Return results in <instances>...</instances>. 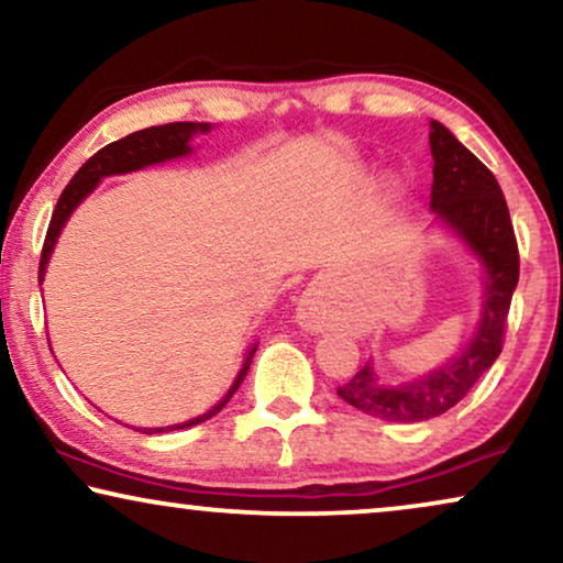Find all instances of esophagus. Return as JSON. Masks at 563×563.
<instances>
[{"mask_svg":"<svg viewBox=\"0 0 563 563\" xmlns=\"http://www.w3.org/2000/svg\"><path fill=\"white\" fill-rule=\"evenodd\" d=\"M335 320L333 305H328L325 291L322 289H310L305 291L302 299L297 302V322L310 333H320L325 330L330 322Z\"/></svg>","mask_w":563,"mask_h":563,"instance_id":"1","label":"esophagus"}]
</instances>
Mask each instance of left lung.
<instances>
[{
  "instance_id": "1",
  "label": "left lung",
  "mask_w": 563,
  "mask_h": 563,
  "mask_svg": "<svg viewBox=\"0 0 563 563\" xmlns=\"http://www.w3.org/2000/svg\"><path fill=\"white\" fill-rule=\"evenodd\" d=\"M433 189L430 210L435 225L451 233L482 272L479 320L456 356L407 382L387 384L372 361L338 387V397L364 415L387 422H422L438 418L464 399L499 351L520 258L510 212L495 174L438 120H430Z\"/></svg>"
}]
</instances>
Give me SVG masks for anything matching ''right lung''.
<instances>
[{
  "instance_id": "right-lung-1",
  "label": "right lung",
  "mask_w": 563,
  "mask_h": 563,
  "mask_svg": "<svg viewBox=\"0 0 563 563\" xmlns=\"http://www.w3.org/2000/svg\"><path fill=\"white\" fill-rule=\"evenodd\" d=\"M214 125L212 122H168V125H158V128H145L137 130V133H130L122 137V141H114L110 145H104L102 151H97L87 164H84L79 172L74 174V179L68 181V187L60 195L56 210H53L51 225H48V235H45L43 243V253H41V272H37V282L43 284L45 272H48V261L53 256V249H56L60 230L66 228L68 218H71L76 207H79L84 199H87L91 191L99 187V181L107 179V176H120V174H130V172H141V168L148 166H158L166 164V161H176V158H187L195 153V141L197 135H207ZM51 343V341H48ZM258 343H251L249 351H245L241 372L230 384V389L222 395L218 405H212L210 410L197 415V418H189L184 422H174V426H164V428H137L145 435H156V433H172V430H181V428H191L199 426V422L210 420L218 415L222 407L230 402V397L235 395L238 387H241L245 374H249L253 353H256Z\"/></svg>"
}]
</instances>
